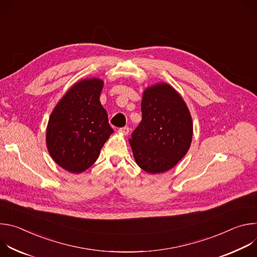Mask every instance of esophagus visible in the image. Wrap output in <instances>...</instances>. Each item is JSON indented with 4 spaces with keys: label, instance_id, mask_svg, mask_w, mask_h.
Returning <instances> with one entry per match:
<instances>
[{
    "label": "esophagus",
    "instance_id": "34e87169",
    "mask_svg": "<svg viewBox=\"0 0 257 257\" xmlns=\"http://www.w3.org/2000/svg\"><path fill=\"white\" fill-rule=\"evenodd\" d=\"M129 131H130V128L129 127H123V128H120L119 129V133H121L122 135H128V133H129Z\"/></svg>",
    "mask_w": 257,
    "mask_h": 257
}]
</instances>
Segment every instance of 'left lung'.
I'll return each instance as SVG.
<instances>
[{"label": "left lung", "mask_w": 257, "mask_h": 257, "mask_svg": "<svg viewBox=\"0 0 257 257\" xmlns=\"http://www.w3.org/2000/svg\"><path fill=\"white\" fill-rule=\"evenodd\" d=\"M142 120L129 139L136 164L146 173L174 168L189 151L193 123L186 102L170 84L146 87L141 101Z\"/></svg>", "instance_id": "left-lung-1"}]
</instances>
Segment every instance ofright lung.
Returning <instances> with one entry per match:
<instances>
[{
    "label": "right lung",
    "mask_w": 257,
    "mask_h": 257,
    "mask_svg": "<svg viewBox=\"0 0 257 257\" xmlns=\"http://www.w3.org/2000/svg\"><path fill=\"white\" fill-rule=\"evenodd\" d=\"M103 81L85 78L73 84L50 116L46 142L52 159L64 170L79 174L97 160L114 130L99 101Z\"/></svg>",
    "instance_id": "obj_1"
}]
</instances>
